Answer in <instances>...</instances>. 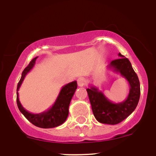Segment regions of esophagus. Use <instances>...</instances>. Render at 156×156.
<instances>
[{
    "instance_id": "obj_1",
    "label": "esophagus",
    "mask_w": 156,
    "mask_h": 156,
    "mask_svg": "<svg viewBox=\"0 0 156 156\" xmlns=\"http://www.w3.org/2000/svg\"><path fill=\"white\" fill-rule=\"evenodd\" d=\"M77 83H78V85L79 87H83L85 85V83H86V80H85V79L84 78H79L78 80H77Z\"/></svg>"
}]
</instances>
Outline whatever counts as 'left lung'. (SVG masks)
I'll return each mask as SVG.
<instances>
[{"label":"left lung","mask_w":156,"mask_h":156,"mask_svg":"<svg viewBox=\"0 0 156 156\" xmlns=\"http://www.w3.org/2000/svg\"><path fill=\"white\" fill-rule=\"evenodd\" d=\"M118 56L121 58L112 61L107 68L119 73L129 83L130 87L126 99L122 102H112L93 85H89L90 87L86 89L93 115L102 124H119L134 111L139 101L141 90L139 78L129 59L120 53Z\"/></svg>","instance_id":"1"}]
</instances>
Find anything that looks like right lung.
<instances>
[{"instance_id":"right-lung-1","label":"right lung","mask_w":156,"mask_h":156,"mask_svg":"<svg viewBox=\"0 0 156 156\" xmlns=\"http://www.w3.org/2000/svg\"><path fill=\"white\" fill-rule=\"evenodd\" d=\"M38 56L30 61L29 65L24 69L22 76L17 87V104L19 110L25 116L26 119L30 121L34 126L43 129L54 128L62 124L66 120L69 116V107L71 100L77 89V82L73 81L63 85L61 89L55 102L47 111L39 114L30 112L24 108L19 100L18 90L23 83L27 74L33 69L37 58Z\"/></svg>"}]
</instances>
